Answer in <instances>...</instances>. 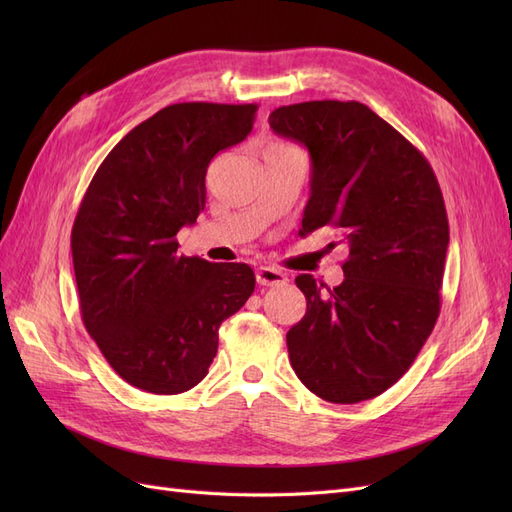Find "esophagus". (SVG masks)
<instances>
[{"label": "esophagus", "mask_w": 512, "mask_h": 512, "mask_svg": "<svg viewBox=\"0 0 512 512\" xmlns=\"http://www.w3.org/2000/svg\"><path fill=\"white\" fill-rule=\"evenodd\" d=\"M256 282L260 286H284L288 282L286 273H282L280 269H273V267H260L256 271Z\"/></svg>", "instance_id": "34e87169"}]
</instances>
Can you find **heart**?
I'll use <instances>...</instances> for the list:
<instances>
[{"label":"heart","mask_w":512,"mask_h":512,"mask_svg":"<svg viewBox=\"0 0 512 512\" xmlns=\"http://www.w3.org/2000/svg\"><path fill=\"white\" fill-rule=\"evenodd\" d=\"M271 147H288V145H282V143H275V145H271Z\"/></svg>","instance_id":"obj_1"}]
</instances>
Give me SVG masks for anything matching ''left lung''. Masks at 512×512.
<instances>
[{
    "label": "left lung",
    "mask_w": 512,
    "mask_h": 512,
    "mask_svg": "<svg viewBox=\"0 0 512 512\" xmlns=\"http://www.w3.org/2000/svg\"><path fill=\"white\" fill-rule=\"evenodd\" d=\"M269 123L312 158L299 235L333 226L348 247L339 286L294 280L307 312L286 333L290 365L333 404L374 399L410 369L440 316L448 218L438 179L423 153L361 102L280 106Z\"/></svg>",
    "instance_id": "8db88e82"
}]
</instances>
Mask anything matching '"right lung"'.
<instances>
[{"label": "right lung", "instance_id": "obj_1", "mask_svg": "<svg viewBox=\"0 0 512 512\" xmlns=\"http://www.w3.org/2000/svg\"><path fill=\"white\" fill-rule=\"evenodd\" d=\"M256 111L170 104L121 138L83 196L70 239L83 324L136 389L190 391L218 352L220 324L254 292L243 262L177 256L175 237L205 209L209 162L245 141Z\"/></svg>", "mask_w": 512, "mask_h": 512}]
</instances>
